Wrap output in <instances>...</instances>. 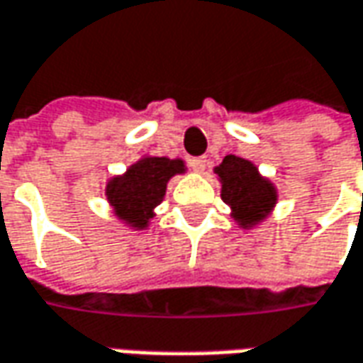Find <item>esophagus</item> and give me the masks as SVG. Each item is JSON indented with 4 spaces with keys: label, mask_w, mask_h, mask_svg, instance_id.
Masks as SVG:
<instances>
[{
    "label": "esophagus",
    "mask_w": 363,
    "mask_h": 363,
    "mask_svg": "<svg viewBox=\"0 0 363 363\" xmlns=\"http://www.w3.org/2000/svg\"><path fill=\"white\" fill-rule=\"evenodd\" d=\"M189 165H191L194 172L203 174V169H206V165H208V160H206V157H194V160L189 162Z\"/></svg>",
    "instance_id": "1"
}]
</instances>
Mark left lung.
Here are the masks:
<instances>
[{
  "label": "left lung",
  "mask_w": 363,
  "mask_h": 363,
  "mask_svg": "<svg viewBox=\"0 0 363 363\" xmlns=\"http://www.w3.org/2000/svg\"><path fill=\"white\" fill-rule=\"evenodd\" d=\"M213 174L221 184V199L242 230H254L269 218L278 203V187L262 176L257 165L238 155H225Z\"/></svg>",
  "instance_id": "8db88e82"
}]
</instances>
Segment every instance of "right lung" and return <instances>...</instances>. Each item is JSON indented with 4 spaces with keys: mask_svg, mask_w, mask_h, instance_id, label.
<instances>
[{
    "mask_svg": "<svg viewBox=\"0 0 363 363\" xmlns=\"http://www.w3.org/2000/svg\"><path fill=\"white\" fill-rule=\"evenodd\" d=\"M186 172V162L179 157L172 160L143 153L123 174L109 177L106 199L123 225L142 232L150 228L155 208L164 201L167 182Z\"/></svg>",
    "mask_w": 363,
    "mask_h": 363,
    "instance_id": "right-lung-1",
    "label": "right lung"
}]
</instances>
